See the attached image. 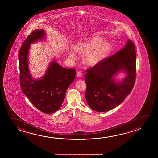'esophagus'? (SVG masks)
<instances>
[{"label": "esophagus", "instance_id": "34e87169", "mask_svg": "<svg viewBox=\"0 0 158 158\" xmlns=\"http://www.w3.org/2000/svg\"><path fill=\"white\" fill-rule=\"evenodd\" d=\"M77 76L78 78H81L83 76V73L80 71H79V72L77 73Z\"/></svg>", "mask_w": 158, "mask_h": 158}]
</instances>
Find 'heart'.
<instances>
[{
	"mask_svg": "<svg viewBox=\"0 0 158 158\" xmlns=\"http://www.w3.org/2000/svg\"><path fill=\"white\" fill-rule=\"evenodd\" d=\"M111 46L110 43L104 41L100 37H95L87 40L76 44L75 51L79 53L86 54L84 62L88 66L93 67L103 61L109 54ZM69 55L72 58H75L73 51L69 52Z\"/></svg>",
	"mask_w": 158,
	"mask_h": 158,
	"instance_id": "b5f03b06",
	"label": "heart"
}]
</instances>
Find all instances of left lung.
<instances>
[{"label":"left lung","instance_id":"left-lung-1","mask_svg":"<svg viewBox=\"0 0 158 158\" xmlns=\"http://www.w3.org/2000/svg\"><path fill=\"white\" fill-rule=\"evenodd\" d=\"M122 71L126 77L117 82L115 76ZM85 98L89 106L97 112H106L121 104L132 91L136 77V53L133 43L87 69Z\"/></svg>","mask_w":158,"mask_h":158}]
</instances>
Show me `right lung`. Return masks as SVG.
<instances>
[{
  "label": "right lung",
  "mask_w": 158,
  "mask_h": 158,
  "mask_svg": "<svg viewBox=\"0 0 158 158\" xmlns=\"http://www.w3.org/2000/svg\"><path fill=\"white\" fill-rule=\"evenodd\" d=\"M45 35L44 30H35L21 47L19 53L20 83L23 94L37 109L45 114H52L60 107L68 86L74 80L76 72L74 69L61 67L53 60L43 77L38 79L32 77L28 61L30 45L43 41Z\"/></svg>",
  "instance_id": "add662e5"
}]
</instances>
